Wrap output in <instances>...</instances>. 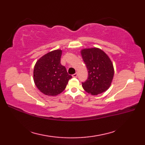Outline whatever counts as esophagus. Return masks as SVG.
<instances>
[{"mask_svg":"<svg viewBox=\"0 0 145 145\" xmlns=\"http://www.w3.org/2000/svg\"><path fill=\"white\" fill-rule=\"evenodd\" d=\"M77 76H78L77 73H74V74H73V75H72V76H73V77H74V78L77 77Z\"/></svg>","mask_w":145,"mask_h":145,"instance_id":"obj_1","label":"esophagus"}]
</instances>
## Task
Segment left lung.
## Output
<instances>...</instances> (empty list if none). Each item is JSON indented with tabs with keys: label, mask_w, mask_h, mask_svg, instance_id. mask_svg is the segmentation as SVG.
<instances>
[{
	"label": "left lung",
	"mask_w": 145,
	"mask_h": 145,
	"mask_svg": "<svg viewBox=\"0 0 145 145\" xmlns=\"http://www.w3.org/2000/svg\"><path fill=\"white\" fill-rule=\"evenodd\" d=\"M81 54L88 70V78L82 83L83 88L92 95L106 91L114 76L113 65L109 57L98 48L83 49Z\"/></svg>",
	"instance_id": "left-lung-1"
}]
</instances>
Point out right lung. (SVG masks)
Returning <instances> with one entry per match:
<instances>
[{"instance_id": "add662e5", "label": "right lung", "mask_w": 145, "mask_h": 145, "mask_svg": "<svg viewBox=\"0 0 145 145\" xmlns=\"http://www.w3.org/2000/svg\"><path fill=\"white\" fill-rule=\"evenodd\" d=\"M62 51L55 50L44 55L37 61L33 70V80L39 90L48 96L61 93L72 76L60 63Z\"/></svg>"}]
</instances>
